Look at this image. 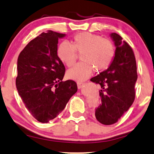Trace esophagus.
Instances as JSON below:
<instances>
[{
  "instance_id": "34e87169",
  "label": "esophagus",
  "mask_w": 154,
  "mask_h": 154,
  "mask_svg": "<svg viewBox=\"0 0 154 154\" xmlns=\"http://www.w3.org/2000/svg\"><path fill=\"white\" fill-rule=\"evenodd\" d=\"M85 83H82V82H78L77 83V86H78V88L79 89H81L82 87L84 86Z\"/></svg>"
}]
</instances>
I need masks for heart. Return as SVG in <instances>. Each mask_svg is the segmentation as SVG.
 <instances>
[{
	"label": "heart",
	"mask_w": 154,
	"mask_h": 154,
	"mask_svg": "<svg viewBox=\"0 0 154 154\" xmlns=\"http://www.w3.org/2000/svg\"><path fill=\"white\" fill-rule=\"evenodd\" d=\"M81 54V62L67 72L68 79L83 81L91 75L93 70L101 73L109 67L115 56L113 43L109 39L88 32L78 33L73 37V45L63 41L58 45L57 54L68 67H72Z\"/></svg>",
	"instance_id": "obj_1"
}]
</instances>
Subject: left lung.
<instances>
[{
  "label": "left lung",
  "mask_w": 154,
  "mask_h": 154,
  "mask_svg": "<svg viewBox=\"0 0 154 154\" xmlns=\"http://www.w3.org/2000/svg\"><path fill=\"white\" fill-rule=\"evenodd\" d=\"M111 37L116 47L113 61L108 69L91 79L100 86L101 104L96 109L95 116L104 125L116 123L134 103L138 78L131 47L119 34L112 33Z\"/></svg>",
  "instance_id": "8db88e82"
}]
</instances>
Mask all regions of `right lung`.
Instances as JSON below:
<instances>
[{
  "label": "right lung",
  "mask_w": 154,
  "mask_h": 154,
  "mask_svg": "<svg viewBox=\"0 0 154 154\" xmlns=\"http://www.w3.org/2000/svg\"><path fill=\"white\" fill-rule=\"evenodd\" d=\"M65 34L42 33L28 43L18 58L16 85L31 114L48 123L65 109L78 88L74 81H63L66 68L57 54L58 38Z\"/></svg>",
  "instance_id": "1"
}]
</instances>
